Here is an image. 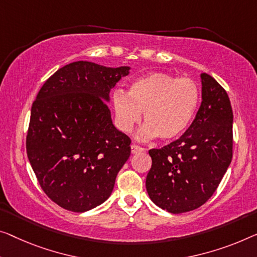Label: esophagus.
Masks as SVG:
<instances>
[{
	"label": "esophagus",
	"mask_w": 257,
	"mask_h": 257,
	"mask_svg": "<svg viewBox=\"0 0 257 257\" xmlns=\"http://www.w3.org/2000/svg\"><path fill=\"white\" fill-rule=\"evenodd\" d=\"M142 151H144L143 148L139 147V145H136V144H132V153H134V155H135V153L142 152Z\"/></svg>",
	"instance_id": "obj_1"
}]
</instances>
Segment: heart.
Segmentation results:
<instances>
[{
  "instance_id": "1",
  "label": "heart",
  "mask_w": 257,
  "mask_h": 257,
  "mask_svg": "<svg viewBox=\"0 0 257 257\" xmlns=\"http://www.w3.org/2000/svg\"><path fill=\"white\" fill-rule=\"evenodd\" d=\"M112 105L117 128L130 133L143 113L145 124L139 137L171 141L182 135L200 105V87L191 78L151 72L133 80L128 93L113 92Z\"/></svg>"
}]
</instances>
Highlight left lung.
<instances>
[{"label": "left lung", "instance_id": "left-lung-1", "mask_svg": "<svg viewBox=\"0 0 257 257\" xmlns=\"http://www.w3.org/2000/svg\"><path fill=\"white\" fill-rule=\"evenodd\" d=\"M201 84L202 102L190 127L179 140L149 151V197L172 213L204 204L232 162L233 112L228 95L208 74H201Z\"/></svg>", "mask_w": 257, "mask_h": 257}]
</instances>
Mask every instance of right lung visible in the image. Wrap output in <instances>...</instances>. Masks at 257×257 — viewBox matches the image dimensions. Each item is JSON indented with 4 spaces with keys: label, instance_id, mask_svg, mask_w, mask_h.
I'll return each instance as SVG.
<instances>
[{
    "label": "right lung",
    "instance_id": "add662e5",
    "mask_svg": "<svg viewBox=\"0 0 257 257\" xmlns=\"http://www.w3.org/2000/svg\"><path fill=\"white\" fill-rule=\"evenodd\" d=\"M129 66L69 63L41 87L31 109L26 151L45 194L84 212L104 203L130 156V139L113 124L110 90Z\"/></svg>",
    "mask_w": 257,
    "mask_h": 257
}]
</instances>
